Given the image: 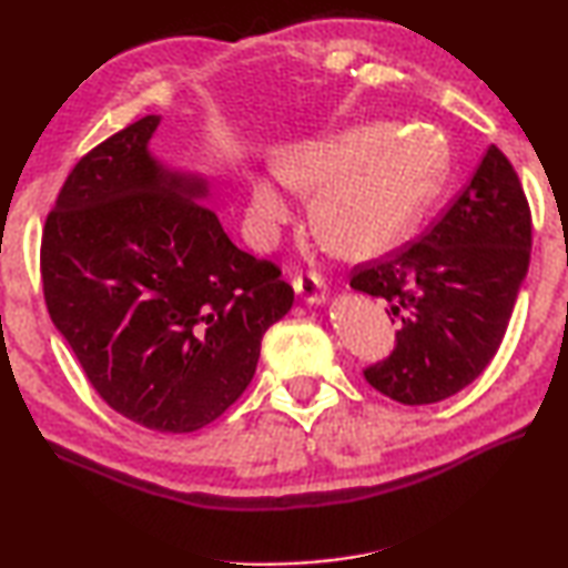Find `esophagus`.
Instances as JSON below:
<instances>
[{
  "label": "esophagus",
  "instance_id": "1",
  "mask_svg": "<svg viewBox=\"0 0 568 568\" xmlns=\"http://www.w3.org/2000/svg\"><path fill=\"white\" fill-rule=\"evenodd\" d=\"M293 287H295V293L311 305H323L325 301H328V287H325V281L318 273L295 275Z\"/></svg>",
  "mask_w": 568,
  "mask_h": 568
}]
</instances>
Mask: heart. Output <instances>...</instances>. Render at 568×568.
Returning <instances> with one entry per match:
<instances>
[{
  "label": "heart",
  "instance_id": "obj_1",
  "mask_svg": "<svg viewBox=\"0 0 568 568\" xmlns=\"http://www.w3.org/2000/svg\"><path fill=\"white\" fill-rule=\"evenodd\" d=\"M273 175L247 178L245 225L257 245L273 243L293 217L285 187L313 192L311 223L341 255L363 261L406 240L446 182V162L420 130L383 124L297 140L275 152Z\"/></svg>",
  "mask_w": 568,
  "mask_h": 568
}]
</instances>
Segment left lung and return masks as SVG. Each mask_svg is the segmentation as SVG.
I'll list each match as a JSON object with an SVG mask.
<instances>
[{"instance_id": "left-lung-1", "label": "left lung", "mask_w": 568, "mask_h": 568, "mask_svg": "<svg viewBox=\"0 0 568 568\" xmlns=\"http://www.w3.org/2000/svg\"><path fill=\"white\" fill-rule=\"evenodd\" d=\"M531 255V210L511 162L496 145L448 213L418 243L368 267L351 287L388 301L400 321L396 348L363 371L406 406L438 403L494 361Z\"/></svg>"}]
</instances>
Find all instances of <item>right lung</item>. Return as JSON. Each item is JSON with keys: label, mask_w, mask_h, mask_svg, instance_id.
Returning a JSON list of instances; mask_svg holds the SVG:
<instances>
[{"label": "right lung", "mask_w": 568, "mask_h": 568, "mask_svg": "<svg viewBox=\"0 0 568 568\" xmlns=\"http://www.w3.org/2000/svg\"><path fill=\"white\" fill-rule=\"evenodd\" d=\"M158 124L148 114L77 162L40 265L54 328L100 398L150 430L192 434L243 396L293 287L227 237L203 175L152 155Z\"/></svg>", "instance_id": "1"}]
</instances>
